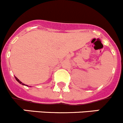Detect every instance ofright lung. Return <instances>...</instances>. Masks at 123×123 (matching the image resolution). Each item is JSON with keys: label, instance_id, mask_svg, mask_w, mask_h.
Listing matches in <instances>:
<instances>
[{"label": "right lung", "instance_id": "1", "mask_svg": "<svg viewBox=\"0 0 123 123\" xmlns=\"http://www.w3.org/2000/svg\"><path fill=\"white\" fill-rule=\"evenodd\" d=\"M15 78H16V80H17V81H18V83H20V84H22V85H25V84L22 83V82H21V81H20V80H18V78H17V77H15Z\"/></svg>", "mask_w": 123, "mask_h": 123}]
</instances>
